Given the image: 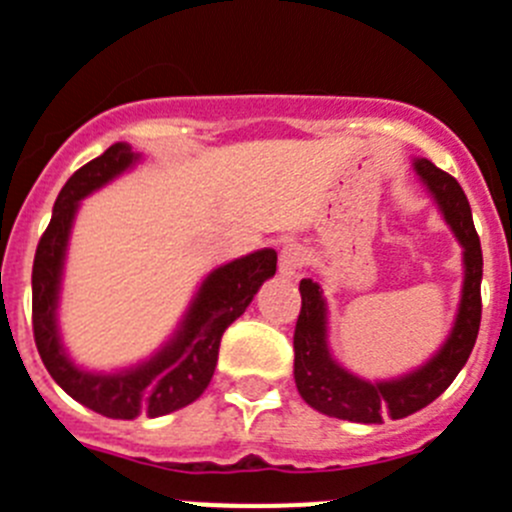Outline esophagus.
<instances>
[{
	"instance_id": "esophagus-1",
	"label": "esophagus",
	"mask_w": 512,
	"mask_h": 512,
	"mask_svg": "<svg viewBox=\"0 0 512 512\" xmlns=\"http://www.w3.org/2000/svg\"><path fill=\"white\" fill-rule=\"evenodd\" d=\"M302 265V250L297 245H285L280 250V262H277V272L282 280H292L297 267Z\"/></svg>"
}]
</instances>
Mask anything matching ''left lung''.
Returning a JSON list of instances; mask_svg holds the SVG:
<instances>
[{
  "label": "left lung",
  "mask_w": 512,
  "mask_h": 512,
  "mask_svg": "<svg viewBox=\"0 0 512 512\" xmlns=\"http://www.w3.org/2000/svg\"><path fill=\"white\" fill-rule=\"evenodd\" d=\"M415 175L438 205L445 225L463 247V287L458 312L443 345L415 370L388 380H367L335 360L327 340V300L320 282L300 280L302 310L295 325V385L317 413L350 423L377 425L385 418H408L448 390L475 347L480 330L483 250L473 225L468 197L455 177L425 157L413 160Z\"/></svg>",
  "instance_id": "1"
}]
</instances>
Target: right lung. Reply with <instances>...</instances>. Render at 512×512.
Wrapping results in <instances>:
<instances>
[{"instance_id": "right-lung-1", "label": "right lung", "mask_w": 512, "mask_h": 512, "mask_svg": "<svg viewBox=\"0 0 512 512\" xmlns=\"http://www.w3.org/2000/svg\"><path fill=\"white\" fill-rule=\"evenodd\" d=\"M140 162V152H132L127 142H114L97 160L74 172L57 195L32 267L34 342L44 367L69 398L114 420H135L140 415L160 418L195 403L215 375L222 332L247 310L262 282L277 270V252L272 247L215 267L200 282L175 332L150 357L109 372L77 365L59 330V297L74 217L84 197Z\"/></svg>"}]
</instances>
